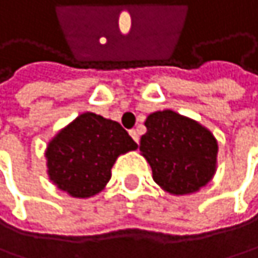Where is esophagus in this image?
I'll use <instances>...</instances> for the list:
<instances>
[{
    "instance_id": "34e87169",
    "label": "esophagus",
    "mask_w": 258,
    "mask_h": 258,
    "mask_svg": "<svg viewBox=\"0 0 258 258\" xmlns=\"http://www.w3.org/2000/svg\"><path fill=\"white\" fill-rule=\"evenodd\" d=\"M130 136L133 138V141H135L136 144H139V133H138V130H132V132H130Z\"/></svg>"
}]
</instances>
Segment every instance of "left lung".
I'll use <instances>...</instances> for the list:
<instances>
[{
	"instance_id": "1",
	"label": "left lung",
	"mask_w": 258,
	"mask_h": 258,
	"mask_svg": "<svg viewBox=\"0 0 258 258\" xmlns=\"http://www.w3.org/2000/svg\"><path fill=\"white\" fill-rule=\"evenodd\" d=\"M145 126L141 153L165 192L195 194L213 178L218 142L206 126L172 110L151 113Z\"/></svg>"
}]
</instances>
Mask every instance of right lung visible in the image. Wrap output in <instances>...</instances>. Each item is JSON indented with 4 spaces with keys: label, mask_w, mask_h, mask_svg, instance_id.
Segmentation results:
<instances>
[{
    "label": "right lung",
    "mask_w": 258,
    "mask_h": 258,
    "mask_svg": "<svg viewBox=\"0 0 258 258\" xmlns=\"http://www.w3.org/2000/svg\"><path fill=\"white\" fill-rule=\"evenodd\" d=\"M136 148L119 122L86 111L48 144L49 180L74 198H90L108 183L116 159Z\"/></svg>",
    "instance_id": "1"
}]
</instances>
